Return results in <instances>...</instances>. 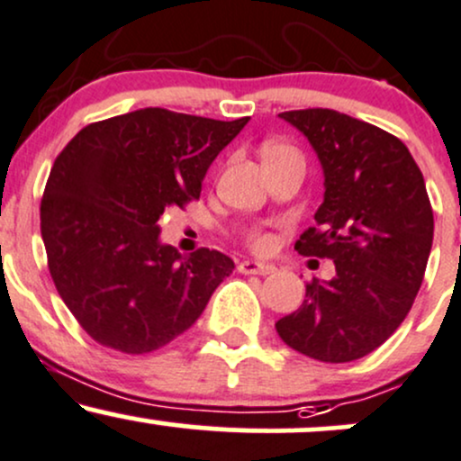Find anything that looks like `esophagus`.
Segmentation results:
<instances>
[{
    "label": "esophagus",
    "mask_w": 461,
    "mask_h": 461,
    "mask_svg": "<svg viewBox=\"0 0 461 461\" xmlns=\"http://www.w3.org/2000/svg\"><path fill=\"white\" fill-rule=\"evenodd\" d=\"M238 271H240L242 275H271V273H275V267L273 264L245 260V262L238 264Z\"/></svg>",
    "instance_id": "34e87169"
}]
</instances>
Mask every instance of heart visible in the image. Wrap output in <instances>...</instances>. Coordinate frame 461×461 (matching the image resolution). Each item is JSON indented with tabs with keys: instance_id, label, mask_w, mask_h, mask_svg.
Returning a JSON list of instances; mask_svg holds the SVG:
<instances>
[{
	"instance_id": "1",
	"label": "heart",
	"mask_w": 461,
	"mask_h": 461,
	"mask_svg": "<svg viewBox=\"0 0 461 461\" xmlns=\"http://www.w3.org/2000/svg\"><path fill=\"white\" fill-rule=\"evenodd\" d=\"M251 247L258 249V251H267V249L271 247V238L258 231V234L251 236Z\"/></svg>"
}]
</instances>
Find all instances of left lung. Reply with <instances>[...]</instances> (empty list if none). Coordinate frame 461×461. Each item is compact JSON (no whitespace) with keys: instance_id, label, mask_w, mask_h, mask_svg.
I'll list each match as a JSON object with an SVG mask.
<instances>
[{"instance_id":"left-lung-1","label":"left lung","mask_w":461,"mask_h":461,"mask_svg":"<svg viewBox=\"0 0 461 461\" xmlns=\"http://www.w3.org/2000/svg\"><path fill=\"white\" fill-rule=\"evenodd\" d=\"M319 156L325 199L294 249L330 258L336 275L305 285L293 314L275 322L294 351L330 364L368 356L411 310L433 242V210L411 153L377 125L330 108L279 114Z\"/></svg>"}]
</instances>
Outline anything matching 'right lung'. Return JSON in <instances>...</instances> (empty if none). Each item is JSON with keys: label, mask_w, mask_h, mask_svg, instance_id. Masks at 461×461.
Instances as JSON below:
<instances>
[{"label": "right lung", "mask_w": 461, "mask_h": 461, "mask_svg": "<svg viewBox=\"0 0 461 461\" xmlns=\"http://www.w3.org/2000/svg\"><path fill=\"white\" fill-rule=\"evenodd\" d=\"M247 121L142 108L86 125L56 158L41 201L47 267L97 345L130 356L168 345L234 271L216 249L162 245L158 219L199 199Z\"/></svg>", "instance_id": "obj_1"}]
</instances>
